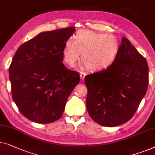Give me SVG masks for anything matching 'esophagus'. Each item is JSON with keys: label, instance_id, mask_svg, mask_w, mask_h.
<instances>
[{"label": "esophagus", "instance_id": "1", "mask_svg": "<svg viewBox=\"0 0 155 155\" xmlns=\"http://www.w3.org/2000/svg\"><path fill=\"white\" fill-rule=\"evenodd\" d=\"M85 75H86V73H84V72H80V79H81V80H84V78H85Z\"/></svg>", "mask_w": 155, "mask_h": 155}]
</instances>
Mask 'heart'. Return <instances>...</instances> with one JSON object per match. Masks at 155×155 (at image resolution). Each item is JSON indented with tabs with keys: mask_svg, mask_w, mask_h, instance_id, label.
<instances>
[{
	"mask_svg": "<svg viewBox=\"0 0 155 155\" xmlns=\"http://www.w3.org/2000/svg\"><path fill=\"white\" fill-rule=\"evenodd\" d=\"M120 48V41L115 35L81 29L75 33L74 41L67 39L64 42L62 58L68 66L74 67L81 52L82 61L87 69L101 71L115 63Z\"/></svg>",
	"mask_w": 155,
	"mask_h": 155,
	"instance_id": "heart-1",
	"label": "heart"
}]
</instances>
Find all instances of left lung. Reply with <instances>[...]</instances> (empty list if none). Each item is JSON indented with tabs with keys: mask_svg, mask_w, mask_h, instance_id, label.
Segmentation results:
<instances>
[{
	"mask_svg": "<svg viewBox=\"0 0 155 155\" xmlns=\"http://www.w3.org/2000/svg\"><path fill=\"white\" fill-rule=\"evenodd\" d=\"M86 105L94 122L113 127L131 119L147 92L148 66L123 37L117 58L109 68L85 76Z\"/></svg>",
	"mask_w": 155,
	"mask_h": 155,
	"instance_id": "obj_1",
	"label": "left lung"
}]
</instances>
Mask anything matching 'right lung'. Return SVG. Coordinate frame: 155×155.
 I'll return each mask as SVG.
<instances>
[{
    "mask_svg": "<svg viewBox=\"0 0 155 155\" xmlns=\"http://www.w3.org/2000/svg\"><path fill=\"white\" fill-rule=\"evenodd\" d=\"M74 27L39 33L18 48L9 78L12 98L24 117L40 124L58 120L80 75L62 64L64 42Z\"/></svg>",
    "mask_w": 155,
    "mask_h": 155,
    "instance_id": "add662e5",
    "label": "right lung"
}]
</instances>
